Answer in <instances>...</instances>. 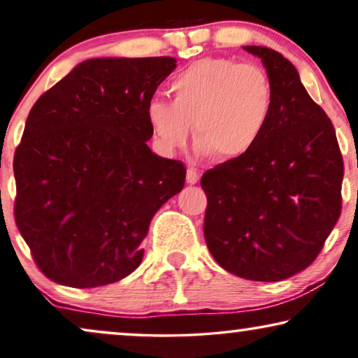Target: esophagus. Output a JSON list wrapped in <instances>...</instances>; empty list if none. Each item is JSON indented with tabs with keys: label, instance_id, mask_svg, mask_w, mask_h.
<instances>
[{
	"label": "esophagus",
	"instance_id": "34e87169",
	"mask_svg": "<svg viewBox=\"0 0 358 358\" xmlns=\"http://www.w3.org/2000/svg\"><path fill=\"white\" fill-rule=\"evenodd\" d=\"M199 179H200V171L197 168H189L187 169V178H185L187 184H190V185L197 184Z\"/></svg>",
	"mask_w": 358,
	"mask_h": 358
}]
</instances>
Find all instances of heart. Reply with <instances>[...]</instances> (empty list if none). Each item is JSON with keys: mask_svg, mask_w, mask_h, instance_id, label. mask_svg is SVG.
<instances>
[{"mask_svg": "<svg viewBox=\"0 0 358 358\" xmlns=\"http://www.w3.org/2000/svg\"><path fill=\"white\" fill-rule=\"evenodd\" d=\"M174 101L155 96L146 104L151 134L161 153L187 145L190 131L199 150L217 161H236L262 138L273 112V86L256 65L229 58H202L171 80Z\"/></svg>", "mask_w": 358, "mask_h": 358, "instance_id": "1", "label": "heart"}]
</instances>
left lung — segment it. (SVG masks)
Instances as JSON below:
<instances>
[{
  "label": "left lung",
  "mask_w": 358,
  "mask_h": 358,
  "mask_svg": "<svg viewBox=\"0 0 358 358\" xmlns=\"http://www.w3.org/2000/svg\"><path fill=\"white\" fill-rule=\"evenodd\" d=\"M243 48L271 78L273 112L246 156L202 176L203 233L224 271L278 282L315 261L339 220L344 161L334 127L296 68L272 48Z\"/></svg>",
  "instance_id": "left-lung-1"
}]
</instances>
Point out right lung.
<instances>
[{"label":"right lung","mask_w":358,"mask_h":358,"mask_svg":"<svg viewBox=\"0 0 358 358\" xmlns=\"http://www.w3.org/2000/svg\"><path fill=\"white\" fill-rule=\"evenodd\" d=\"M173 57L90 58L38 97L14 155V217L38 268L92 288L130 275L155 213L184 187L155 155L146 104Z\"/></svg>","instance_id":"obj_1"}]
</instances>
